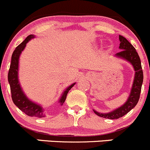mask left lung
Returning a JSON list of instances; mask_svg holds the SVG:
<instances>
[{"label":"left lung","mask_w":150,"mask_h":150,"mask_svg":"<svg viewBox=\"0 0 150 150\" xmlns=\"http://www.w3.org/2000/svg\"><path fill=\"white\" fill-rule=\"evenodd\" d=\"M119 48L121 49V51L117 52L115 55L121 58H124L125 60L130 62L133 65L136 71L135 77H134V84H133L129 98L123 105L108 113H100L94 110L95 113L98 116L108 118V119H118L121 117H123L137 105L140 98L142 85L143 82L142 68L139 56L137 50L134 48V46L121 35H119Z\"/></svg>","instance_id":"left-lung-1"}]
</instances>
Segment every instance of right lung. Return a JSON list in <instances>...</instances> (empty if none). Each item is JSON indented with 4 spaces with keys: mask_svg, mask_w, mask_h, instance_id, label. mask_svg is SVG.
Listing matches in <instances>:
<instances>
[{
    "mask_svg": "<svg viewBox=\"0 0 150 150\" xmlns=\"http://www.w3.org/2000/svg\"><path fill=\"white\" fill-rule=\"evenodd\" d=\"M35 38L32 35H29L22 42L18 45L14 51L13 52L11 56V62L10 68H9L8 74V80L10 84L11 93V98L13 103L21 110L22 112L27 114V115L31 117H38V118H42L45 117V114L43 113V110L39 105L32 103L29 100L25 95L24 94L21 88L20 87L19 83L18 80V58L21 51L25 47L26 44L31 39ZM75 83L71 84L67 88L59 100L60 104L62 105L66 100V96L69 91L73 87Z\"/></svg>",
    "mask_w": 150,
    "mask_h": 150,
    "instance_id": "1",
    "label": "right lung"
}]
</instances>
